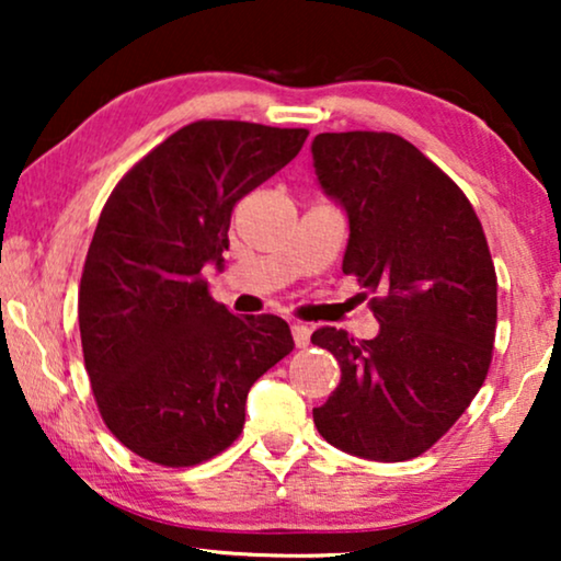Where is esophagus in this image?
<instances>
[{
    "label": "esophagus",
    "mask_w": 561,
    "mask_h": 561,
    "mask_svg": "<svg viewBox=\"0 0 561 561\" xmlns=\"http://www.w3.org/2000/svg\"><path fill=\"white\" fill-rule=\"evenodd\" d=\"M290 334H294L296 347H309V342H311V327L294 324V327H290Z\"/></svg>",
    "instance_id": "1"
}]
</instances>
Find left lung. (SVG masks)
<instances>
[{"label":"left lung","mask_w":561,"mask_h":561,"mask_svg":"<svg viewBox=\"0 0 561 561\" xmlns=\"http://www.w3.org/2000/svg\"><path fill=\"white\" fill-rule=\"evenodd\" d=\"M327 196L350 219L342 273L355 275L380 321L375 340L311 334L342 367L313 409L319 434L375 462L413 459L442 439L485 382L497 278L462 188L393 133H321L311 142Z\"/></svg>","instance_id":"left-lung-1"}]
</instances>
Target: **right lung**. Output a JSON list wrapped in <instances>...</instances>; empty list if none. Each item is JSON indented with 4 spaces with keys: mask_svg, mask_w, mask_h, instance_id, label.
<instances>
[{
    "mask_svg": "<svg viewBox=\"0 0 561 561\" xmlns=\"http://www.w3.org/2000/svg\"><path fill=\"white\" fill-rule=\"evenodd\" d=\"M309 129L198 119L125 173L99 217L79 288L99 413L142 459L191 467L244 426L260 375L294 350L280 317H234L209 296L234 204L298 156Z\"/></svg>",
    "mask_w": 561,
    "mask_h": 561,
    "instance_id": "1",
    "label": "right lung"
}]
</instances>
